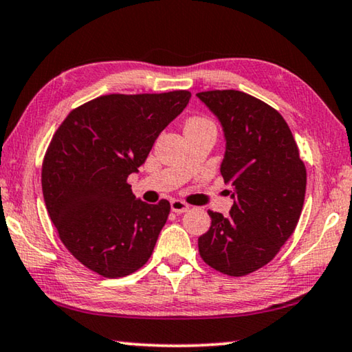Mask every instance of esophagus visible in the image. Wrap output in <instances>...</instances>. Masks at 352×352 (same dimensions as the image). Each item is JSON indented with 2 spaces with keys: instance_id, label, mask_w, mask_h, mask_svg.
Segmentation results:
<instances>
[{
  "instance_id": "34e87169",
  "label": "esophagus",
  "mask_w": 352,
  "mask_h": 352,
  "mask_svg": "<svg viewBox=\"0 0 352 352\" xmlns=\"http://www.w3.org/2000/svg\"><path fill=\"white\" fill-rule=\"evenodd\" d=\"M170 208L174 213H185V211L189 210V205L186 202H183V200H178V199H172L170 200Z\"/></svg>"
}]
</instances>
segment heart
I'll use <instances>...</instances> for the list:
<instances>
[{
	"label": "heart",
	"mask_w": 352,
	"mask_h": 352,
	"mask_svg": "<svg viewBox=\"0 0 352 352\" xmlns=\"http://www.w3.org/2000/svg\"><path fill=\"white\" fill-rule=\"evenodd\" d=\"M205 124H211L208 119H205V117H200V116H192L189 117L185 124V130L186 128H194V126H200V125H205Z\"/></svg>",
	"instance_id": "obj_1"
}]
</instances>
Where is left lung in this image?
I'll return each instance as SVG.
<instances>
[{
    "label": "left lung",
    "mask_w": 352,
    "mask_h": 352,
    "mask_svg": "<svg viewBox=\"0 0 352 352\" xmlns=\"http://www.w3.org/2000/svg\"><path fill=\"white\" fill-rule=\"evenodd\" d=\"M197 97L224 126L221 174L235 188L228 216L208 211L211 226L199 238V254L222 274L248 276L270 263L293 235L304 206L305 164L272 106L233 89Z\"/></svg>",
    "instance_id": "obj_1"
}]
</instances>
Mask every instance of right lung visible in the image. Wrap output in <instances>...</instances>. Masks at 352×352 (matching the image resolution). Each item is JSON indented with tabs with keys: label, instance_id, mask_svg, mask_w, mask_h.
I'll list each match as a JSON object with an SVG mask.
<instances>
[{
	"label": "right lung",
	"instance_id": "1",
	"mask_svg": "<svg viewBox=\"0 0 352 352\" xmlns=\"http://www.w3.org/2000/svg\"><path fill=\"white\" fill-rule=\"evenodd\" d=\"M189 98V91L109 94L72 109L54 131L43 200L59 239L87 270L117 278L148 261L170 204L142 202L126 180Z\"/></svg>",
	"mask_w": 352,
	"mask_h": 352
}]
</instances>
